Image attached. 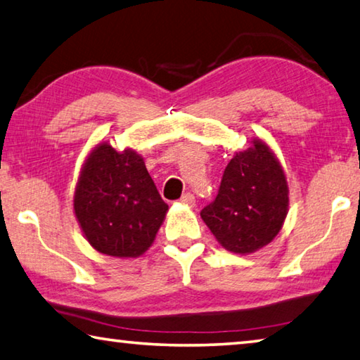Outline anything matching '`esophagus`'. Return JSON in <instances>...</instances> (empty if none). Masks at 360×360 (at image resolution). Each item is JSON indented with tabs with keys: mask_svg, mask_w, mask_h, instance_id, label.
I'll return each mask as SVG.
<instances>
[{
	"mask_svg": "<svg viewBox=\"0 0 360 360\" xmlns=\"http://www.w3.org/2000/svg\"><path fill=\"white\" fill-rule=\"evenodd\" d=\"M181 203L188 206V208H193V206H195V197H193L192 193H184L181 197Z\"/></svg>",
	"mask_w": 360,
	"mask_h": 360,
	"instance_id": "esophagus-1",
	"label": "esophagus"
}]
</instances>
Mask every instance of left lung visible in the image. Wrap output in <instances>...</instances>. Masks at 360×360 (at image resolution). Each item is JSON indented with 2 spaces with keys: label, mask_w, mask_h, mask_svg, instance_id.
I'll use <instances>...</instances> for the list:
<instances>
[{
  "label": "left lung",
  "mask_w": 360,
  "mask_h": 360,
  "mask_svg": "<svg viewBox=\"0 0 360 360\" xmlns=\"http://www.w3.org/2000/svg\"><path fill=\"white\" fill-rule=\"evenodd\" d=\"M289 186L275 152L260 138L236 152L225 168L217 197L200 212L219 245L235 254L259 251L283 229Z\"/></svg>",
  "instance_id": "1"
}]
</instances>
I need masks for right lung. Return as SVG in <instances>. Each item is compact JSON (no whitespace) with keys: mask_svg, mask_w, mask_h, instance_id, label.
<instances>
[{"mask_svg":"<svg viewBox=\"0 0 360 360\" xmlns=\"http://www.w3.org/2000/svg\"><path fill=\"white\" fill-rule=\"evenodd\" d=\"M72 208L95 251L131 259L152 246L168 205L135 149L115 150L101 141L82 163Z\"/></svg>","mask_w":360,"mask_h":360,"instance_id":"right-lung-1","label":"right lung"}]
</instances>
